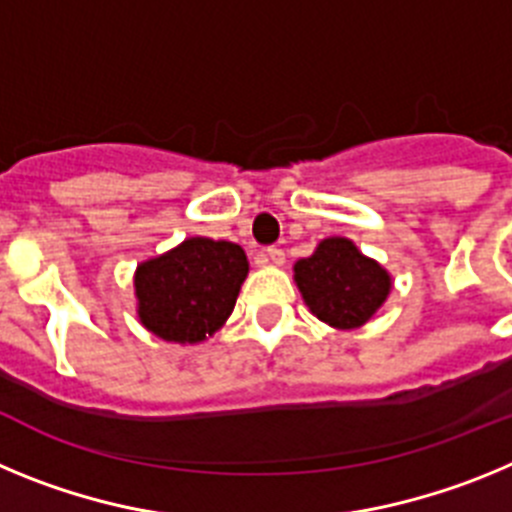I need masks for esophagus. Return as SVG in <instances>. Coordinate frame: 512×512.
<instances>
[{
	"instance_id": "obj_1",
	"label": "esophagus",
	"mask_w": 512,
	"mask_h": 512,
	"mask_svg": "<svg viewBox=\"0 0 512 512\" xmlns=\"http://www.w3.org/2000/svg\"><path fill=\"white\" fill-rule=\"evenodd\" d=\"M264 261H269V264H284V251L279 246H269L264 251Z\"/></svg>"
}]
</instances>
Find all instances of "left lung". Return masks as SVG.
<instances>
[{"label":"left lung","instance_id":"8db88e82","mask_svg":"<svg viewBox=\"0 0 512 512\" xmlns=\"http://www.w3.org/2000/svg\"><path fill=\"white\" fill-rule=\"evenodd\" d=\"M295 282L312 315L333 328L364 325L392 287L390 274L348 238H325L312 256L297 261Z\"/></svg>","mask_w":512,"mask_h":512}]
</instances>
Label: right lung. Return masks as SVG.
Wrapping results in <instances>:
<instances>
[{
    "instance_id": "1",
    "label": "right lung",
    "mask_w": 512,
    "mask_h": 512,
    "mask_svg": "<svg viewBox=\"0 0 512 512\" xmlns=\"http://www.w3.org/2000/svg\"><path fill=\"white\" fill-rule=\"evenodd\" d=\"M246 274L241 246L189 238L135 271L140 323L164 341H205L233 312Z\"/></svg>"
}]
</instances>
